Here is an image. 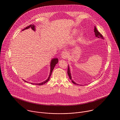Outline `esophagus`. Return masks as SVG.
<instances>
[{"label": "esophagus", "mask_w": 120, "mask_h": 120, "mask_svg": "<svg viewBox=\"0 0 120 120\" xmlns=\"http://www.w3.org/2000/svg\"><path fill=\"white\" fill-rule=\"evenodd\" d=\"M61 57H62V58H63L64 59H67L68 58V52L67 51H63L62 53Z\"/></svg>", "instance_id": "34e87169"}]
</instances>
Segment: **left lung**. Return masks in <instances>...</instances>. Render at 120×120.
I'll use <instances>...</instances> for the list:
<instances>
[{
  "mask_svg": "<svg viewBox=\"0 0 120 120\" xmlns=\"http://www.w3.org/2000/svg\"><path fill=\"white\" fill-rule=\"evenodd\" d=\"M94 32L95 35V36H96V37H98V38H101V39H103V37L102 36V34H101L100 32H98V31L97 30V28H96V27L95 26H94ZM67 73H68V76H69V78H70V79L71 80V82H72L73 84H75V85H79L78 84H77L76 83H75V82H74V81H73V80H72V79H71L72 78H71V71H70V67H69V65H68V66Z\"/></svg>",
  "mask_w": 120,
  "mask_h": 120,
  "instance_id": "obj_1",
  "label": "left lung"
}]
</instances>
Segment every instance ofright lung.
<instances>
[{
  "mask_svg": "<svg viewBox=\"0 0 120 120\" xmlns=\"http://www.w3.org/2000/svg\"><path fill=\"white\" fill-rule=\"evenodd\" d=\"M35 26L34 25H30L29 26H27V27H26V28H25L24 29H23V30H22V31H23V30H25V29H28V28H31L33 30H34V31H35ZM58 58H53L52 60H51V62H50V73H49V77H48V78L47 79V80H46L45 81H43V82H41V83H37V84H34V83H30L31 84H34H34H35V85H39V86H40V85H43V84H45L46 83H47L49 80V78H50V76L51 75V74H52V71H53V69H54V67H55V65H56V64H57L58 63ZM25 82H26V80H23Z\"/></svg>",
  "mask_w": 120,
  "mask_h": 120,
  "instance_id": "right-lung-1",
  "label": "right lung"
}]
</instances>
